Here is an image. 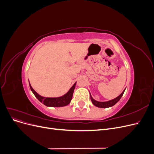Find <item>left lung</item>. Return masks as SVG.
Instances as JSON below:
<instances>
[{
  "instance_id": "left-lung-1",
  "label": "left lung",
  "mask_w": 154,
  "mask_h": 154,
  "mask_svg": "<svg viewBox=\"0 0 154 154\" xmlns=\"http://www.w3.org/2000/svg\"><path fill=\"white\" fill-rule=\"evenodd\" d=\"M126 89V88H125ZM125 89L122 92V94H121L119 96H118L116 98L111 100L110 101H97L96 100H95L93 97H92V96L90 94L91 96V100L92 101V103H93L94 106L100 107V108H108V107H111L114 106L116 103H117L119 101V100L121 99V97H122V96L124 94V92L125 91Z\"/></svg>"
}]
</instances>
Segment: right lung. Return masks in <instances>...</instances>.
<instances>
[{
	"label": "right lung",
	"mask_w": 154,
	"mask_h": 154,
	"mask_svg": "<svg viewBox=\"0 0 154 154\" xmlns=\"http://www.w3.org/2000/svg\"><path fill=\"white\" fill-rule=\"evenodd\" d=\"M76 82L74 83V84L71 87L69 91L66 93V94L63 95L62 96H60L57 97H47L42 96L40 94H38V93H37L33 88H32L29 82V84L31 90L36 98L38 99L41 103H42L45 106H52V107H62V106H65L69 105L72 100L74 90V88H75V86H76Z\"/></svg>",
	"instance_id": "1"
}]
</instances>
